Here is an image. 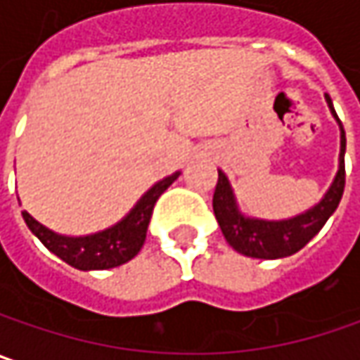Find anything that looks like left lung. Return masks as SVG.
<instances>
[{
	"label": "left lung",
	"instance_id": "8db88e82",
	"mask_svg": "<svg viewBox=\"0 0 360 360\" xmlns=\"http://www.w3.org/2000/svg\"><path fill=\"white\" fill-rule=\"evenodd\" d=\"M330 114L340 128V155H338V171L322 195V200L307 207L306 212L285 218V220H264L246 216L240 212L234 189L222 169H218V185L214 191V214L220 224L224 238L228 244L244 257L252 259H283L302 250L328 222V218L336 212L345 191V153H347V136L342 122L338 120L332 99L326 96Z\"/></svg>",
	"mask_w": 360,
	"mask_h": 360
}]
</instances>
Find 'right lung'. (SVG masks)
Here are the masks:
<instances>
[{"instance_id": "right-lung-1", "label": "right lung", "mask_w": 360, "mask_h": 360, "mask_svg": "<svg viewBox=\"0 0 360 360\" xmlns=\"http://www.w3.org/2000/svg\"><path fill=\"white\" fill-rule=\"evenodd\" d=\"M179 175L181 171H175L173 175L157 181L120 222L94 234H85V236L58 234L46 228L44 224L34 220L26 210L22 212V216L34 236L67 264L79 271L114 269L132 261L140 252L142 244L146 240V230L150 224L155 203Z\"/></svg>"}]
</instances>
